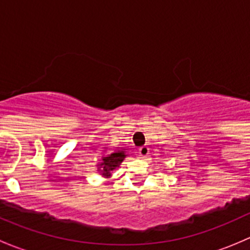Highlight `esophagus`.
Listing matches in <instances>:
<instances>
[{"instance_id": "34e87169", "label": "esophagus", "mask_w": 250, "mask_h": 250, "mask_svg": "<svg viewBox=\"0 0 250 250\" xmlns=\"http://www.w3.org/2000/svg\"><path fill=\"white\" fill-rule=\"evenodd\" d=\"M139 156L140 157H146V156L148 155V152H150V148L147 147V146H143V147L139 148Z\"/></svg>"}]
</instances>
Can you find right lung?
<instances>
[{
    "label": "right lung",
    "instance_id": "1",
    "mask_svg": "<svg viewBox=\"0 0 250 250\" xmlns=\"http://www.w3.org/2000/svg\"><path fill=\"white\" fill-rule=\"evenodd\" d=\"M127 156V151L125 148L123 150L113 151V152H109L106 148V150H104V153H103L102 158H100V161L97 165L98 172L100 173L103 178L109 180L111 175H112L113 170H116L120 167V165Z\"/></svg>",
    "mask_w": 250,
    "mask_h": 250
}]
</instances>
